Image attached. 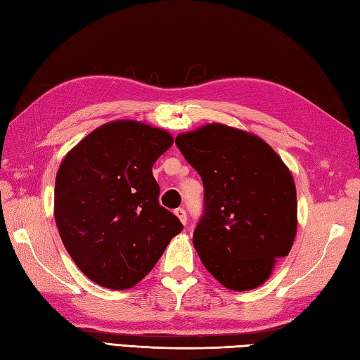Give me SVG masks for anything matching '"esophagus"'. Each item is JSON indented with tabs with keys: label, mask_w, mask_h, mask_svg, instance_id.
Listing matches in <instances>:
<instances>
[{
	"label": "esophagus",
	"mask_w": 360,
	"mask_h": 360,
	"mask_svg": "<svg viewBox=\"0 0 360 360\" xmlns=\"http://www.w3.org/2000/svg\"><path fill=\"white\" fill-rule=\"evenodd\" d=\"M174 214H176V217L179 219V221H181L182 225H186V224H187V214H186V209H182V207L176 209Z\"/></svg>",
	"instance_id": "esophagus-1"
}]
</instances>
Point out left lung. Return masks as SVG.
I'll return each mask as SVG.
<instances>
[{
    "label": "left lung",
    "instance_id": "left-lung-1",
    "mask_svg": "<svg viewBox=\"0 0 360 360\" xmlns=\"http://www.w3.org/2000/svg\"><path fill=\"white\" fill-rule=\"evenodd\" d=\"M176 145L205 186V214L193 233L202 264L228 290L258 288L296 238L290 168L263 139L219 122L179 134Z\"/></svg>",
    "mask_w": 360,
    "mask_h": 360
}]
</instances>
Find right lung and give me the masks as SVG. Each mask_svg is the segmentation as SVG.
I'll return each instance as SVG.
<instances>
[{
	"instance_id": "obj_1",
	"label": "right lung",
	"mask_w": 360,
	"mask_h": 360,
	"mask_svg": "<svg viewBox=\"0 0 360 360\" xmlns=\"http://www.w3.org/2000/svg\"><path fill=\"white\" fill-rule=\"evenodd\" d=\"M173 145L167 130L134 120L103 124L63 159L55 220L70 258L110 290H127L153 269L182 224L159 205L153 165Z\"/></svg>"
}]
</instances>
